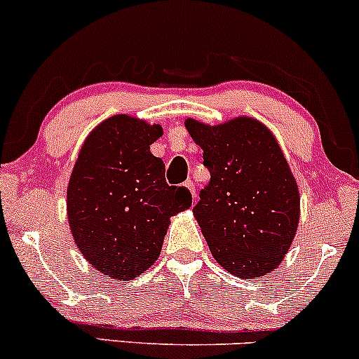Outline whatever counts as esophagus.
Masks as SVG:
<instances>
[{
  "mask_svg": "<svg viewBox=\"0 0 359 359\" xmlns=\"http://www.w3.org/2000/svg\"><path fill=\"white\" fill-rule=\"evenodd\" d=\"M185 187L189 189V191H191V194H192V197H194V201H196V197H197V192H196V185H194V182L192 180H185Z\"/></svg>",
  "mask_w": 359,
  "mask_h": 359,
  "instance_id": "esophagus-1",
  "label": "esophagus"
}]
</instances>
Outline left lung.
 Returning <instances> with one entry per match:
<instances>
[{
  "instance_id": "1",
  "label": "left lung",
  "mask_w": 359,
  "mask_h": 359,
  "mask_svg": "<svg viewBox=\"0 0 359 359\" xmlns=\"http://www.w3.org/2000/svg\"><path fill=\"white\" fill-rule=\"evenodd\" d=\"M185 128L211 174L192 211L212 257L236 277H263L280 265L299 224L297 182L277 140L253 118L217 126L187 119Z\"/></svg>"
}]
</instances>
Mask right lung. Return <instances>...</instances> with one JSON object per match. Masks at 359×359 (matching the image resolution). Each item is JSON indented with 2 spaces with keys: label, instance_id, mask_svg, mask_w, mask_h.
Segmentation results:
<instances>
[{
  "label": "right lung",
  "instance_id": "obj_1",
  "mask_svg": "<svg viewBox=\"0 0 359 359\" xmlns=\"http://www.w3.org/2000/svg\"><path fill=\"white\" fill-rule=\"evenodd\" d=\"M162 128L118 114L82 145L67 189L77 248L96 270L131 280L158 258L170 216L189 209V189L165 182V163L150 145Z\"/></svg>",
  "mask_w": 359,
  "mask_h": 359
}]
</instances>
